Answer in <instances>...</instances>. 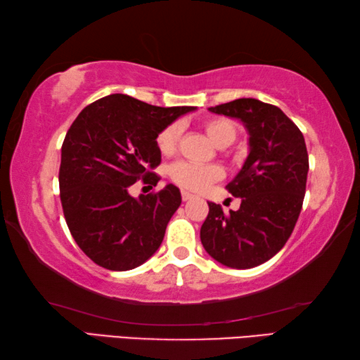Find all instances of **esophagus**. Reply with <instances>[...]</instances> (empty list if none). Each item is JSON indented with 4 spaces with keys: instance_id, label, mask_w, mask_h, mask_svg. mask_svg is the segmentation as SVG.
I'll use <instances>...</instances> for the list:
<instances>
[{
    "instance_id": "34e87169",
    "label": "esophagus",
    "mask_w": 360,
    "mask_h": 360,
    "mask_svg": "<svg viewBox=\"0 0 360 360\" xmlns=\"http://www.w3.org/2000/svg\"><path fill=\"white\" fill-rule=\"evenodd\" d=\"M181 197H182V202H187V200H191L193 195L192 193H188L187 191H182L181 192Z\"/></svg>"
}]
</instances>
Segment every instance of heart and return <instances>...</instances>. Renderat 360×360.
Segmentation results:
<instances>
[{"mask_svg": "<svg viewBox=\"0 0 360 360\" xmlns=\"http://www.w3.org/2000/svg\"><path fill=\"white\" fill-rule=\"evenodd\" d=\"M203 129L217 148H227L238 135V127H236L235 122L225 117L206 119L203 122ZM179 136L181 125L178 122L163 127L155 138L158 152L162 155H173L176 149H178ZM168 174L174 184L188 188V191H200V188L221 178L222 169L216 165L198 167L188 162H176L174 165L169 167Z\"/></svg>", "mask_w": 360, "mask_h": 360, "instance_id": "b5f03b06", "label": "heart"}]
</instances>
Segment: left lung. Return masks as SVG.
<instances>
[{"label": "left lung", "instance_id": "obj_1", "mask_svg": "<svg viewBox=\"0 0 360 360\" xmlns=\"http://www.w3.org/2000/svg\"><path fill=\"white\" fill-rule=\"evenodd\" d=\"M238 119L249 133V155L229 192L241 198L236 211L208 203L200 230L212 259L230 268H252L281 251L300 216L308 176V152L298 127L278 106L240 98L210 108Z\"/></svg>", "mask_w": 360, "mask_h": 360}]
</instances>
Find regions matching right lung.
Masks as SVG:
<instances>
[{"mask_svg": "<svg viewBox=\"0 0 360 360\" xmlns=\"http://www.w3.org/2000/svg\"><path fill=\"white\" fill-rule=\"evenodd\" d=\"M193 106L160 108L114 94L85 106L62 146L58 184L72 238L96 265L125 271L144 264L165 236L179 208V188L129 193L143 179L157 184L160 165L155 138Z\"/></svg>", "mask_w": 360, "mask_h": 360, "instance_id": "obj_1", "label": "right lung"}]
</instances>
